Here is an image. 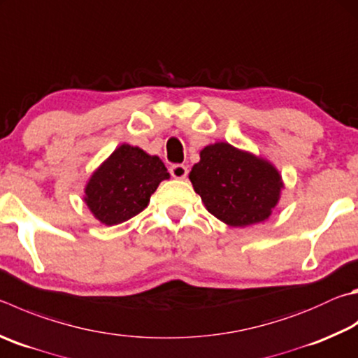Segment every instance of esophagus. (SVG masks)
Masks as SVG:
<instances>
[{
    "mask_svg": "<svg viewBox=\"0 0 358 358\" xmlns=\"http://www.w3.org/2000/svg\"><path fill=\"white\" fill-rule=\"evenodd\" d=\"M171 175L177 180H183L187 175V167L183 164H175L171 167Z\"/></svg>",
    "mask_w": 358,
    "mask_h": 358,
    "instance_id": "1",
    "label": "esophagus"
}]
</instances>
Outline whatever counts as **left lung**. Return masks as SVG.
<instances>
[{
    "label": "left lung",
    "mask_w": 358,
    "mask_h": 358,
    "mask_svg": "<svg viewBox=\"0 0 358 358\" xmlns=\"http://www.w3.org/2000/svg\"><path fill=\"white\" fill-rule=\"evenodd\" d=\"M189 180L206 210L238 229L268 220L285 187L280 172L269 159L229 142L201 148Z\"/></svg>",
    "instance_id": "left-lung-1"
}]
</instances>
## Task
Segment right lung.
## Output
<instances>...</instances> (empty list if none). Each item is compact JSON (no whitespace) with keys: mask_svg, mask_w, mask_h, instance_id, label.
Here are the masks:
<instances>
[{"mask_svg":"<svg viewBox=\"0 0 358 358\" xmlns=\"http://www.w3.org/2000/svg\"><path fill=\"white\" fill-rule=\"evenodd\" d=\"M169 178L157 155L122 144L90 175L83 199L100 224L113 227L145 210L161 181Z\"/></svg>","mask_w":358,"mask_h":358,"instance_id":"obj_1","label":"right lung"}]
</instances>
